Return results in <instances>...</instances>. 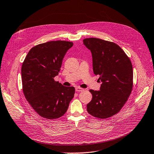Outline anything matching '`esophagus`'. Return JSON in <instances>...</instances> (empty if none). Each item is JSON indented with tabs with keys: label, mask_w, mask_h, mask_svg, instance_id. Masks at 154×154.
Listing matches in <instances>:
<instances>
[{
	"label": "esophagus",
	"mask_w": 154,
	"mask_h": 154,
	"mask_svg": "<svg viewBox=\"0 0 154 154\" xmlns=\"http://www.w3.org/2000/svg\"><path fill=\"white\" fill-rule=\"evenodd\" d=\"M84 90V89L81 88H79V87H77L75 88V91L79 92V91H82Z\"/></svg>",
	"instance_id": "esophagus-1"
}]
</instances>
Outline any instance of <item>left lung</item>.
<instances>
[{
    "instance_id": "left-lung-1",
    "label": "left lung",
    "mask_w": 154,
    "mask_h": 154,
    "mask_svg": "<svg viewBox=\"0 0 154 154\" xmlns=\"http://www.w3.org/2000/svg\"><path fill=\"white\" fill-rule=\"evenodd\" d=\"M83 43L92 54L95 75H100L99 91L90 90L92 99L87 104L89 114L98 118L116 115L129 97L133 86V70L130 59L117 44L90 38Z\"/></svg>"
}]
</instances>
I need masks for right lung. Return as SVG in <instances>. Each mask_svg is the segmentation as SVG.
Segmentation results:
<instances>
[{"mask_svg":"<svg viewBox=\"0 0 154 154\" xmlns=\"http://www.w3.org/2000/svg\"><path fill=\"white\" fill-rule=\"evenodd\" d=\"M72 46V42L60 40L39 44L24 59L21 70L23 94L42 117L56 119L63 116L74 97V87L64 86L54 79Z\"/></svg>","mask_w":154,"mask_h":154,"instance_id":"right-lung-1","label":"right lung"}]
</instances>
